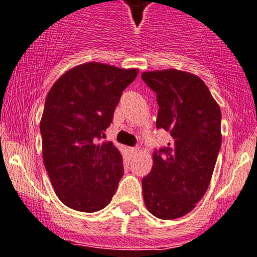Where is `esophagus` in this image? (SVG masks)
Returning a JSON list of instances; mask_svg holds the SVG:
<instances>
[{"label": "esophagus", "mask_w": 257, "mask_h": 257, "mask_svg": "<svg viewBox=\"0 0 257 257\" xmlns=\"http://www.w3.org/2000/svg\"><path fill=\"white\" fill-rule=\"evenodd\" d=\"M137 151H139V148H137V147H127V152L130 153V156H132V157L136 155Z\"/></svg>", "instance_id": "esophagus-1"}]
</instances>
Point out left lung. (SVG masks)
<instances>
[{"label":"left lung","mask_w":257,"mask_h":257,"mask_svg":"<svg viewBox=\"0 0 257 257\" xmlns=\"http://www.w3.org/2000/svg\"><path fill=\"white\" fill-rule=\"evenodd\" d=\"M141 78L157 97L156 127L172 136L167 147L155 150L152 169L142 179L145 204L160 219L181 218L210 183L221 146L220 107L194 74L167 69Z\"/></svg>","instance_id":"obj_1"}]
</instances>
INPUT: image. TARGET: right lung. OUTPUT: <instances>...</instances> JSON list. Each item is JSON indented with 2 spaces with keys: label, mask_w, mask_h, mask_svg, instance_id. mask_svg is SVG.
<instances>
[{
  "label": "right lung",
  "mask_w": 257,
  "mask_h": 257,
  "mask_svg": "<svg viewBox=\"0 0 257 257\" xmlns=\"http://www.w3.org/2000/svg\"><path fill=\"white\" fill-rule=\"evenodd\" d=\"M137 74L85 63L63 74L47 95L39 126L44 167L60 202L74 210H101L117 189L122 156L112 142L100 140Z\"/></svg>",
  "instance_id": "add662e5"
}]
</instances>
